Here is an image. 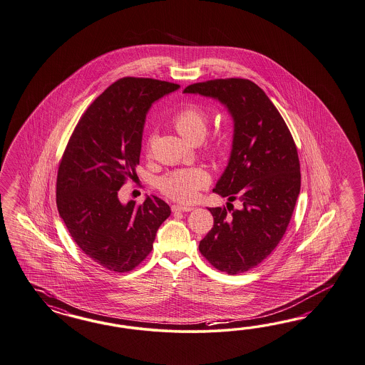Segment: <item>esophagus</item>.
<instances>
[{
	"label": "esophagus",
	"mask_w": 365,
	"mask_h": 365,
	"mask_svg": "<svg viewBox=\"0 0 365 365\" xmlns=\"http://www.w3.org/2000/svg\"><path fill=\"white\" fill-rule=\"evenodd\" d=\"M171 210H173V212H188V211H192L194 207L192 206H182V205H173Z\"/></svg>",
	"instance_id": "obj_1"
}]
</instances>
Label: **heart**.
<instances>
[{
  "instance_id": "b5f03b06",
  "label": "heart",
  "mask_w": 365,
  "mask_h": 365,
  "mask_svg": "<svg viewBox=\"0 0 365 365\" xmlns=\"http://www.w3.org/2000/svg\"><path fill=\"white\" fill-rule=\"evenodd\" d=\"M173 125L178 133L191 143H199L207 135L210 117L197 103H188L179 110L173 118ZM155 142V133L150 131L146 138V153L151 154ZM210 183V175L205 168H190L168 173L158 180L159 191L166 197L180 203L195 200L202 188Z\"/></svg>"
}]
</instances>
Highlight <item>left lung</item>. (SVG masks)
I'll return each mask as SVG.
<instances>
[{
	"mask_svg": "<svg viewBox=\"0 0 365 365\" xmlns=\"http://www.w3.org/2000/svg\"><path fill=\"white\" fill-rule=\"evenodd\" d=\"M183 93L220 101L234 118L231 157L214 192L243 207L208 208L214 226L199 251L222 272H246L275 250L292 217L302 178L295 142L274 103L250 79H211Z\"/></svg>",
	"mask_w": 365,
	"mask_h": 365,
	"instance_id": "1",
	"label": "left lung"
}]
</instances>
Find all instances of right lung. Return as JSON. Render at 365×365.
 Masks as SVG:
<instances>
[{
  "label": "right lung",
  "instance_id": "add662e5",
  "mask_svg": "<svg viewBox=\"0 0 365 365\" xmlns=\"http://www.w3.org/2000/svg\"><path fill=\"white\" fill-rule=\"evenodd\" d=\"M178 88L159 79L115 81L83 113L59 162V217L77 246L108 271L128 272L140 264L171 214L154 195L142 205H122L118 191L137 177L151 103Z\"/></svg>",
  "mask_w": 365,
  "mask_h": 365
}]
</instances>
